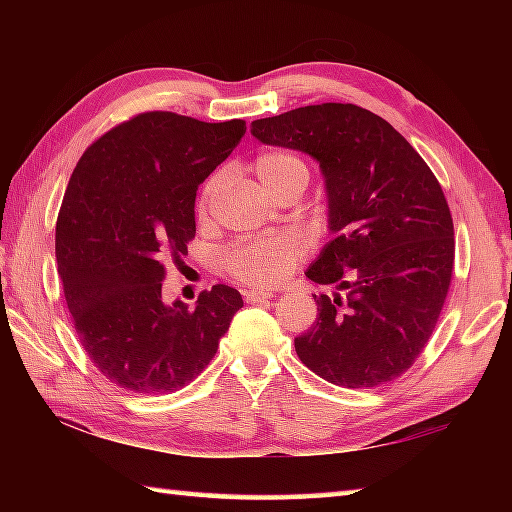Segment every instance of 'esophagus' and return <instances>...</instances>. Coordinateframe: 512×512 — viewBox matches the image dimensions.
Instances as JSON below:
<instances>
[{"instance_id":"obj_1","label":"esophagus","mask_w":512,"mask_h":512,"mask_svg":"<svg viewBox=\"0 0 512 512\" xmlns=\"http://www.w3.org/2000/svg\"><path fill=\"white\" fill-rule=\"evenodd\" d=\"M244 298L248 302H264V300H271L273 293L271 291H264V289H250L244 293Z\"/></svg>"}]
</instances>
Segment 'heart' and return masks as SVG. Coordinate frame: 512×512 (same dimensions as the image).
<instances>
[{"label": "heart", "instance_id": "heart-1", "mask_svg": "<svg viewBox=\"0 0 512 512\" xmlns=\"http://www.w3.org/2000/svg\"><path fill=\"white\" fill-rule=\"evenodd\" d=\"M253 173L268 194L275 196L280 189L296 178H309L307 164L298 160L296 155L284 151H266L257 155L253 162ZM223 176L216 173L207 180L201 198H198V214L205 216L210 210L214 194L219 192ZM305 255V241L298 232H282V235H273L266 239H255L239 244L225 255V268L239 280L250 284H262V287H271L284 280L296 266L298 259Z\"/></svg>", "mask_w": 512, "mask_h": 512}]
</instances>
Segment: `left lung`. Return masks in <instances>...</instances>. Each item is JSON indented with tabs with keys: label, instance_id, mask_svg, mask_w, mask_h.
<instances>
[{
	"label": "left lung",
	"instance_id": "obj_1",
	"mask_svg": "<svg viewBox=\"0 0 512 512\" xmlns=\"http://www.w3.org/2000/svg\"><path fill=\"white\" fill-rule=\"evenodd\" d=\"M255 140L316 160L334 239L307 268L316 323L300 361L329 384L372 388L400 377L436 327L454 268V223L436 176L404 137L352 103L255 119Z\"/></svg>",
	"mask_w": 512,
	"mask_h": 512
}]
</instances>
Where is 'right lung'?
<instances>
[{
    "label": "right lung",
    "mask_w": 512,
    "mask_h": 512,
    "mask_svg": "<svg viewBox=\"0 0 512 512\" xmlns=\"http://www.w3.org/2000/svg\"><path fill=\"white\" fill-rule=\"evenodd\" d=\"M246 121L144 112L99 137L69 178L56 262L88 357L133 393H173L201 375L244 307L225 284L194 309L162 300L171 257L196 235V189L235 151Z\"/></svg>",
    "instance_id": "right-lung-1"
}]
</instances>
